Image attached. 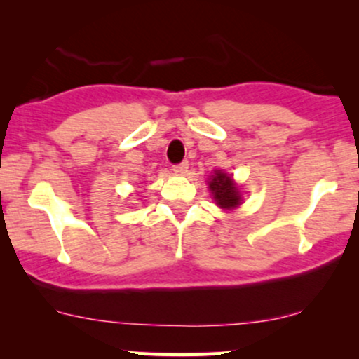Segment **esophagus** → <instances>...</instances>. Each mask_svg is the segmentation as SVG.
Masks as SVG:
<instances>
[{"label":"esophagus","mask_w":359,"mask_h":359,"mask_svg":"<svg viewBox=\"0 0 359 359\" xmlns=\"http://www.w3.org/2000/svg\"><path fill=\"white\" fill-rule=\"evenodd\" d=\"M187 168H189V162H187V160H184V162H180V163H177V165H174V172H175V174H179V175H184L185 172H187Z\"/></svg>","instance_id":"esophagus-1"}]
</instances>
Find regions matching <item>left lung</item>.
Masks as SVG:
<instances>
[{
	"instance_id": "left-lung-1",
	"label": "left lung",
	"mask_w": 359,
	"mask_h": 359,
	"mask_svg": "<svg viewBox=\"0 0 359 359\" xmlns=\"http://www.w3.org/2000/svg\"><path fill=\"white\" fill-rule=\"evenodd\" d=\"M209 187H211L216 204L222 209H233L241 203V196L236 184H234L231 175L224 174V172H214L212 179L209 180Z\"/></svg>"
}]
</instances>
